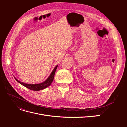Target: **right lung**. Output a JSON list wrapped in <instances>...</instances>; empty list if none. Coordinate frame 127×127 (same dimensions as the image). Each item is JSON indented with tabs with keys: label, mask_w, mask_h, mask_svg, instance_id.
Returning a JSON list of instances; mask_svg holds the SVG:
<instances>
[{
	"label": "right lung",
	"mask_w": 127,
	"mask_h": 127,
	"mask_svg": "<svg viewBox=\"0 0 127 127\" xmlns=\"http://www.w3.org/2000/svg\"><path fill=\"white\" fill-rule=\"evenodd\" d=\"M57 67H58V65L56 66V67L54 68V69L53 70V71L51 73V74L48 77V78L44 82L40 83V84H25V83H22L20 81H19V80H18L15 77H14V78L17 80V82H18L19 83H20L21 85H23L24 86L26 87V88H29V89L30 90H32V91H34L42 90H43V89H44V88L49 86L51 84L53 80V78H54L55 74V72H56V69L57 68Z\"/></svg>",
	"instance_id": "obj_1"
}]
</instances>
